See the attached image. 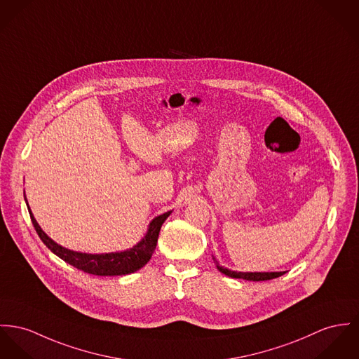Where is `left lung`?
<instances>
[{
	"label": "left lung",
	"instance_id": "1",
	"mask_svg": "<svg viewBox=\"0 0 359 359\" xmlns=\"http://www.w3.org/2000/svg\"><path fill=\"white\" fill-rule=\"evenodd\" d=\"M217 269L221 273H224L225 276L233 277V278H243V280H250V281H264V280H272L278 276H283L285 272H271V273H265V272H255V273H243V272H233L229 269H225L219 265V262L216 261V258H213Z\"/></svg>",
	"mask_w": 359,
	"mask_h": 359
}]
</instances>
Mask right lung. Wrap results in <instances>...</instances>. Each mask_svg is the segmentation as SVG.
<instances>
[{
	"label": "right lung",
	"instance_id": "1",
	"mask_svg": "<svg viewBox=\"0 0 359 359\" xmlns=\"http://www.w3.org/2000/svg\"><path fill=\"white\" fill-rule=\"evenodd\" d=\"M28 212L36 233L39 235L41 241L46 245V248L53 251L57 257L64 259L67 264L81 269L86 273L97 275V276L130 275L143 268L149 262V259L151 258L156 250L161 225L170 215V212H166L151 221L146 236L139 242L137 246L130 250L120 251V252H109V254H86V252H76V251H71L68 248L58 246L41 229V226L34 219L31 210Z\"/></svg>",
	"mask_w": 359,
	"mask_h": 359
}]
</instances>
